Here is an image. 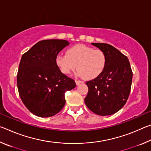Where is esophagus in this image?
<instances>
[{"mask_svg":"<svg viewBox=\"0 0 151 151\" xmlns=\"http://www.w3.org/2000/svg\"><path fill=\"white\" fill-rule=\"evenodd\" d=\"M75 83H76V85H78L79 84L83 83V81H78V80H76V81H75Z\"/></svg>","mask_w":151,"mask_h":151,"instance_id":"obj_1","label":"esophagus"}]
</instances>
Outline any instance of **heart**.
Wrapping results in <instances>:
<instances>
[{"label": "heart", "instance_id": "obj_1", "mask_svg": "<svg viewBox=\"0 0 151 151\" xmlns=\"http://www.w3.org/2000/svg\"><path fill=\"white\" fill-rule=\"evenodd\" d=\"M106 55L103 50L83 44L68 48L66 55L58 54L55 64L64 75H69L77 66V75L86 80H93L103 72L106 65Z\"/></svg>", "mask_w": 151, "mask_h": 151}]
</instances>
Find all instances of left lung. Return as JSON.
<instances>
[{
    "label": "left lung",
    "mask_w": 151,
    "mask_h": 151,
    "mask_svg": "<svg viewBox=\"0 0 151 151\" xmlns=\"http://www.w3.org/2000/svg\"><path fill=\"white\" fill-rule=\"evenodd\" d=\"M105 53V68L98 77L86 83V105L94 113L111 115L121 109L131 92L132 72L129 60L116 48L106 43H91Z\"/></svg>",
    "instance_id": "8db88e82"
}]
</instances>
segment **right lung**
I'll return each mask as SVG.
<instances>
[{"label": "right lung", "instance_id": "1", "mask_svg": "<svg viewBox=\"0 0 151 151\" xmlns=\"http://www.w3.org/2000/svg\"><path fill=\"white\" fill-rule=\"evenodd\" d=\"M69 42L50 39L38 42L22 56L17 87L25 106L35 115L50 117L65 106V94L76 86L73 79L60 72L55 57Z\"/></svg>", "mask_w": 151, "mask_h": 151}]
</instances>
